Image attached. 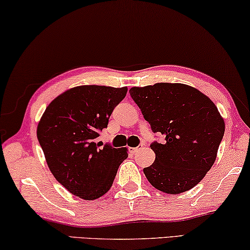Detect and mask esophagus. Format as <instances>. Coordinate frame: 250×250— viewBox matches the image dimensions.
Here are the masks:
<instances>
[{"mask_svg": "<svg viewBox=\"0 0 250 250\" xmlns=\"http://www.w3.org/2000/svg\"><path fill=\"white\" fill-rule=\"evenodd\" d=\"M138 150H139V147H130L129 148V152H131V154H136Z\"/></svg>", "mask_w": 250, "mask_h": 250, "instance_id": "obj_1", "label": "esophagus"}]
</instances>
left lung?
I'll list each match as a JSON object with an SVG mask.
<instances>
[{
  "instance_id": "left-lung-1",
  "label": "left lung",
  "mask_w": 250,
  "mask_h": 250,
  "mask_svg": "<svg viewBox=\"0 0 250 250\" xmlns=\"http://www.w3.org/2000/svg\"><path fill=\"white\" fill-rule=\"evenodd\" d=\"M129 92L152 131L165 137L163 144L150 145L156 158L144 168L149 183L168 194L194 188L214 164L225 133L218 107L199 89L181 83H156Z\"/></svg>"
}]
</instances>
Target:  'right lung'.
Masks as SVG:
<instances>
[{
	"label": "right lung",
	"instance_id": "1",
	"mask_svg": "<svg viewBox=\"0 0 250 250\" xmlns=\"http://www.w3.org/2000/svg\"><path fill=\"white\" fill-rule=\"evenodd\" d=\"M126 91L125 86L101 85L69 88L51 101L37 126L51 174L81 199L95 200L105 194L128 157L125 147H100L95 143Z\"/></svg>",
	"mask_w": 250,
	"mask_h": 250
}]
</instances>
